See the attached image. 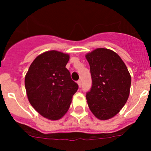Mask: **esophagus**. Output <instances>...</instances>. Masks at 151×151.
<instances>
[{"instance_id": "obj_1", "label": "esophagus", "mask_w": 151, "mask_h": 151, "mask_svg": "<svg viewBox=\"0 0 151 151\" xmlns=\"http://www.w3.org/2000/svg\"><path fill=\"white\" fill-rule=\"evenodd\" d=\"M77 84H78V85H79V87H81L82 86V81L81 80H78V81H77Z\"/></svg>"}]
</instances>
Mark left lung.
<instances>
[{"label": "left lung", "mask_w": 151, "mask_h": 151, "mask_svg": "<svg viewBox=\"0 0 151 151\" xmlns=\"http://www.w3.org/2000/svg\"><path fill=\"white\" fill-rule=\"evenodd\" d=\"M92 86L86 93L88 106L100 120H107L120 112L127 101L131 76L124 62L110 50L99 48L86 55Z\"/></svg>", "instance_id": "obj_1"}]
</instances>
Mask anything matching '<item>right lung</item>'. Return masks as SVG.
<instances>
[{
  "mask_svg": "<svg viewBox=\"0 0 151 151\" xmlns=\"http://www.w3.org/2000/svg\"><path fill=\"white\" fill-rule=\"evenodd\" d=\"M69 55L52 50L39 55L30 66L25 85L29 102L50 120L61 118L70 106L79 86L66 66Z\"/></svg>",
  "mask_w": 151,
  "mask_h": 151,
  "instance_id": "obj_1",
  "label": "right lung"
}]
</instances>
